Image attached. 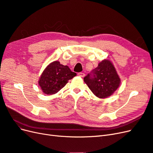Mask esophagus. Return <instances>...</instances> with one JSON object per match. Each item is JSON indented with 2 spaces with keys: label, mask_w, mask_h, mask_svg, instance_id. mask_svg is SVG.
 <instances>
[{
  "label": "esophagus",
  "mask_w": 153,
  "mask_h": 153,
  "mask_svg": "<svg viewBox=\"0 0 153 153\" xmlns=\"http://www.w3.org/2000/svg\"><path fill=\"white\" fill-rule=\"evenodd\" d=\"M78 76H80V77H84L85 76V74L84 73H78Z\"/></svg>",
  "instance_id": "1"
}]
</instances>
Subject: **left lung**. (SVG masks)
I'll return each mask as SVG.
<instances>
[{
  "label": "left lung",
  "instance_id": "8db88e82",
  "mask_svg": "<svg viewBox=\"0 0 153 153\" xmlns=\"http://www.w3.org/2000/svg\"><path fill=\"white\" fill-rule=\"evenodd\" d=\"M85 84L96 96L106 98L112 96L121 84V79L112 62L104 59L91 73L84 78Z\"/></svg>",
  "mask_w": 153,
  "mask_h": 153
}]
</instances>
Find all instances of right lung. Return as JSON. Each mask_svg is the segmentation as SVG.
I'll return each instance as SVG.
<instances>
[{"label": "right lung", "instance_id": "right-lung-1", "mask_svg": "<svg viewBox=\"0 0 153 153\" xmlns=\"http://www.w3.org/2000/svg\"><path fill=\"white\" fill-rule=\"evenodd\" d=\"M76 74L72 72L68 66H64L55 61L49 64L44 69L38 81L43 93L54 94L66 85L69 80Z\"/></svg>", "mask_w": 153, "mask_h": 153}]
</instances>
